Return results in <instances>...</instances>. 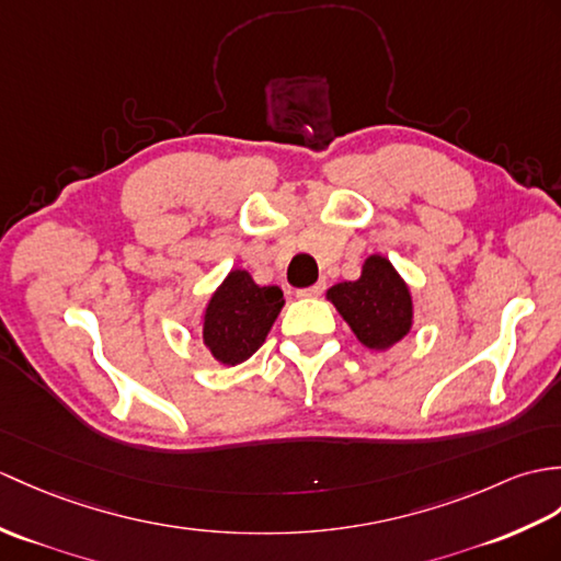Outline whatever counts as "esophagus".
Wrapping results in <instances>:
<instances>
[{
    "label": "esophagus",
    "instance_id": "34e87169",
    "mask_svg": "<svg viewBox=\"0 0 561 561\" xmlns=\"http://www.w3.org/2000/svg\"><path fill=\"white\" fill-rule=\"evenodd\" d=\"M324 291V282H318V284H312V286H306V289H298L296 294L301 296V298H312V296H320Z\"/></svg>",
    "mask_w": 561,
    "mask_h": 561
}]
</instances>
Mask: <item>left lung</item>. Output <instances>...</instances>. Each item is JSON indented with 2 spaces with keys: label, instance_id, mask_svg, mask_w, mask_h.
Returning a JSON list of instances; mask_svg holds the SVG:
<instances>
[{
  "label": "left lung",
  "instance_id": "left-lung-1",
  "mask_svg": "<svg viewBox=\"0 0 561 561\" xmlns=\"http://www.w3.org/2000/svg\"><path fill=\"white\" fill-rule=\"evenodd\" d=\"M328 296L368 348L392 346L411 330L409 286L382 255H370L360 279L334 284Z\"/></svg>",
  "mask_w": 561,
  "mask_h": 561
}]
</instances>
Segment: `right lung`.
<instances>
[{"label":"right lung","instance_id":"add662e5","mask_svg":"<svg viewBox=\"0 0 561 561\" xmlns=\"http://www.w3.org/2000/svg\"><path fill=\"white\" fill-rule=\"evenodd\" d=\"M284 306L279 286H257L245 270H233L205 310L203 340L227 366L251 358Z\"/></svg>","mask_w":561,"mask_h":561}]
</instances>
